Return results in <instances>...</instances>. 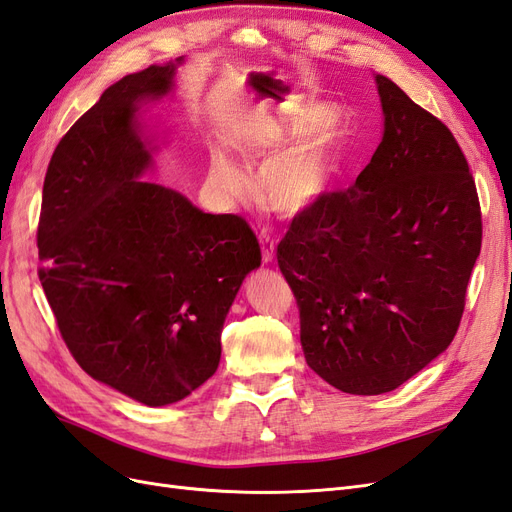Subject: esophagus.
I'll use <instances>...</instances> for the list:
<instances>
[{"label": "esophagus", "mask_w": 512, "mask_h": 512, "mask_svg": "<svg viewBox=\"0 0 512 512\" xmlns=\"http://www.w3.org/2000/svg\"><path fill=\"white\" fill-rule=\"evenodd\" d=\"M258 239H260V247H262V262L269 265V262H273V258H275V243L267 230H262Z\"/></svg>", "instance_id": "esophagus-1"}]
</instances>
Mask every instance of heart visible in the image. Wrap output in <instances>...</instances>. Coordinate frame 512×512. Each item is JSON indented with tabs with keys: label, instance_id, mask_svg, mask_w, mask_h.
Instances as JSON below:
<instances>
[{
	"label": "heart",
	"instance_id": "1",
	"mask_svg": "<svg viewBox=\"0 0 512 512\" xmlns=\"http://www.w3.org/2000/svg\"><path fill=\"white\" fill-rule=\"evenodd\" d=\"M327 117V106L305 100L286 108L280 115L260 119L239 145L245 166H258L269 160L288 138L305 134ZM335 143V128L324 126L277 153L258 175L256 196L260 203L288 218L312 207L331 183ZM209 181L215 192L230 200L245 198L252 188L245 170L224 151L211 153Z\"/></svg>",
	"mask_w": 512,
	"mask_h": 512
}]
</instances>
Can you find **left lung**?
I'll use <instances>...</instances> for the list:
<instances>
[{
	"label": "left lung",
	"mask_w": 512,
	"mask_h": 512,
	"mask_svg": "<svg viewBox=\"0 0 512 512\" xmlns=\"http://www.w3.org/2000/svg\"><path fill=\"white\" fill-rule=\"evenodd\" d=\"M374 79L384 132L371 162L352 188L294 215L277 245L305 361L350 395L389 393L451 346L483 239L451 130Z\"/></svg>",
	"instance_id": "1"
}]
</instances>
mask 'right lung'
I'll list each match as a JSON object with an SVG mask.
<instances>
[{"label": "right lung", "instance_id": "1", "mask_svg": "<svg viewBox=\"0 0 512 512\" xmlns=\"http://www.w3.org/2000/svg\"><path fill=\"white\" fill-rule=\"evenodd\" d=\"M123 76L61 138L42 188L40 282L87 374L145 406L177 404L220 365V335L258 239L143 175L153 166L141 106L177 66Z\"/></svg>", "mask_w": 512, "mask_h": 512}]
</instances>
